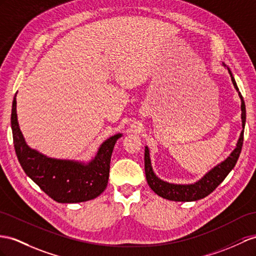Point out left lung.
I'll use <instances>...</instances> for the list:
<instances>
[{"mask_svg":"<svg viewBox=\"0 0 256 256\" xmlns=\"http://www.w3.org/2000/svg\"><path fill=\"white\" fill-rule=\"evenodd\" d=\"M225 66V64H224ZM228 72L230 74L234 88L238 90L239 97L241 98V119H242V130L240 134V138L237 142V147L230 154L228 158L222 162L220 164L216 166L214 168H212L206 176L192 185H175L170 184V182H163L160 178L156 176V174L152 171V162H150L149 158V150L148 147L145 148V173H146V180L149 187L152 190L162 198L172 200V201H196L199 199L204 198V196H208L211 192H213L216 187H218L220 182L226 178V176L229 174V172L234 168L236 163H237L239 156L242 149V145H244V126H246V104L242 97L241 93L239 92V88L237 86V83L234 81V78L232 74V71L229 68Z\"/></svg>","mask_w":256,"mask_h":256,"instance_id":"obj_1","label":"left lung"}]
</instances>
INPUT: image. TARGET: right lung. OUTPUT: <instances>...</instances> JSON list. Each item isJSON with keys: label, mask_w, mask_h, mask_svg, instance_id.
<instances>
[{"label": "right lung", "mask_w": 256, "mask_h": 256, "mask_svg": "<svg viewBox=\"0 0 256 256\" xmlns=\"http://www.w3.org/2000/svg\"><path fill=\"white\" fill-rule=\"evenodd\" d=\"M10 123L16 156L22 170L52 199L60 203L84 202L96 198L106 189L111 154L121 134L110 137L98 149L95 158L83 164L48 158L28 147L18 126L16 95L12 100Z\"/></svg>", "instance_id": "obj_1"}]
</instances>
